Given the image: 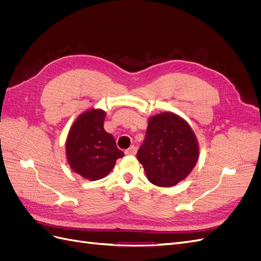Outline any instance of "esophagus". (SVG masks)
I'll return each mask as SVG.
<instances>
[{
	"mask_svg": "<svg viewBox=\"0 0 261 261\" xmlns=\"http://www.w3.org/2000/svg\"><path fill=\"white\" fill-rule=\"evenodd\" d=\"M136 152H137V148L135 146H130L128 149L125 150V154L134 155V154H136Z\"/></svg>",
	"mask_w": 261,
	"mask_h": 261,
	"instance_id": "esophagus-1",
	"label": "esophagus"
}]
</instances>
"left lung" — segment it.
I'll return each instance as SVG.
<instances>
[{
    "label": "left lung",
    "instance_id": "1",
    "mask_svg": "<svg viewBox=\"0 0 261 261\" xmlns=\"http://www.w3.org/2000/svg\"><path fill=\"white\" fill-rule=\"evenodd\" d=\"M198 155V141L184 118L171 112L149 117L137 151L149 181L160 187L176 185L192 172Z\"/></svg>",
    "mask_w": 261,
    "mask_h": 261
}]
</instances>
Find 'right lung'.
Returning a JSON list of instances; mask_svg holds the SVG:
<instances>
[{"instance_id":"1","label":"right lung","mask_w":261,"mask_h":261,"mask_svg":"<svg viewBox=\"0 0 261 261\" xmlns=\"http://www.w3.org/2000/svg\"><path fill=\"white\" fill-rule=\"evenodd\" d=\"M106 112L88 110L76 118L66 139L69 167L84 178L97 180L107 176L118 158L124 155L114 137L105 130Z\"/></svg>"}]
</instances>
